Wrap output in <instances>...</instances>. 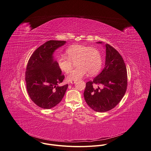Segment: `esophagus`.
Listing matches in <instances>:
<instances>
[{"label": "esophagus", "instance_id": "1", "mask_svg": "<svg viewBox=\"0 0 151 151\" xmlns=\"http://www.w3.org/2000/svg\"><path fill=\"white\" fill-rule=\"evenodd\" d=\"M76 82V81H70V83L71 84H73V83H75Z\"/></svg>", "mask_w": 151, "mask_h": 151}]
</instances>
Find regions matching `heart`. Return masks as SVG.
I'll return each mask as SVG.
<instances>
[{
  "label": "heart",
  "mask_w": 151,
  "mask_h": 151,
  "mask_svg": "<svg viewBox=\"0 0 151 151\" xmlns=\"http://www.w3.org/2000/svg\"><path fill=\"white\" fill-rule=\"evenodd\" d=\"M66 56L60 55L57 58V64L60 70L68 73L72 68L73 62L78 66L72 70L67 77L69 81L82 79L88 72L94 75L98 72L102 65V58L99 51L93 47L84 45H73L66 50Z\"/></svg>",
  "instance_id": "heart-1"
}]
</instances>
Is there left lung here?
Returning <instances> with one entry per match:
<instances>
[{"label":"left lung","instance_id":"obj_1","mask_svg":"<svg viewBox=\"0 0 151 151\" xmlns=\"http://www.w3.org/2000/svg\"><path fill=\"white\" fill-rule=\"evenodd\" d=\"M105 47L104 68L93 81L86 83L83 93L91 109L101 113L114 108L124 97L127 88V68L121 55L109 44H105ZM94 84L101 86L102 88H96Z\"/></svg>","mask_w":151,"mask_h":151}]
</instances>
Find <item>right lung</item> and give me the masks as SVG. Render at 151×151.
Segmentation results:
<instances>
[{
    "instance_id": "obj_1",
    "label": "right lung",
    "mask_w": 151,
    "mask_h": 151,
    "mask_svg": "<svg viewBox=\"0 0 151 151\" xmlns=\"http://www.w3.org/2000/svg\"><path fill=\"white\" fill-rule=\"evenodd\" d=\"M65 43L50 40L39 47L28 61L25 75L27 91L31 100L44 109L60 103L68 86V84L59 86L65 76L53 56L54 51Z\"/></svg>"
}]
</instances>
